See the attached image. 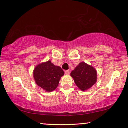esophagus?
<instances>
[{
	"mask_svg": "<svg viewBox=\"0 0 128 128\" xmlns=\"http://www.w3.org/2000/svg\"><path fill=\"white\" fill-rule=\"evenodd\" d=\"M70 72V70H65V74H69Z\"/></svg>",
	"mask_w": 128,
	"mask_h": 128,
	"instance_id": "34e87169",
	"label": "esophagus"
}]
</instances>
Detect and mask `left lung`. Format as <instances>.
Returning <instances> with one entry per match:
<instances>
[{
	"label": "left lung",
	"mask_w": 128,
	"mask_h": 128,
	"mask_svg": "<svg viewBox=\"0 0 128 128\" xmlns=\"http://www.w3.org/2000/svg\"><path fill=\"white\" fill-rule=\"evenodd\" d=\"M96 74L94 67L84 62H81L70 72V76L78 88L82 91H86L96 83Z\"/></svg>",
	"instance_id": "obj_1"
}]
</instances>
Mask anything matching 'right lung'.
I'll use <instances>...</instances> for the list:
<instances>
[{
	"label": "right lung",
	"mask_w": 128,
	"mask_h": 128,
	"mask_svg": "<svg viewBox=\"0 0 128 128\" xmlns=\"http://www.w3.org/2000/svg\"><path fill=\"white\" fill-rule=\"evenodd\" d=\"M64 74L61 67L54 66L50 60L38 64L33 70L36 84L47 92H51L57 88Z\"/></svg>",
	"instance_id": "right-lung-1"
}]
</instances>
